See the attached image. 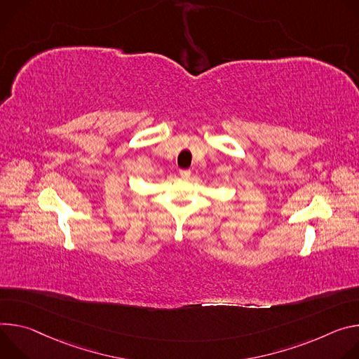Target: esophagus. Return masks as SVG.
<instances>
[{"mask_svg": "<svg viewBox=\"0 0 359 359\" xmlns=\"http://www.w3.org/2000/svg\"><path fill=\"white\" fill-rule=\"evenodd\" d=\"M180 175H181V178L187 180V178H189V175H191V171H189V170H181V171H180Z\"/></svg>", "mask_w": 359, "mask_h": 359, "instance_id": "obj_1", "label": "esophagus"}]
</instances>
